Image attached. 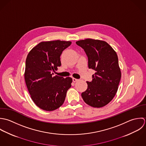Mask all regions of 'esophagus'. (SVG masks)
Returning <instances> with one entry per match:
<instances>
[{
  "instance_id": "esophagus-1",
  "label": "esophagus",
  "mask_w": 146,
  "mask_h": 146,
  "mask_svg": "<svg viewBox=\"0 0 146 146\" xmlns=\"http://www.w3.org/2000/svg\"><path fill=\"white\" fill-rule=\"evenodd\" d=\"M72 81H73V82H76L78 81V79H76V78H72Z\"/></svg>"
}]
</instances>
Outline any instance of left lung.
Returning a JSON list of instances; mask_svg holds the SVG:
<instances>
[{
	"label": "left lung",
	"instance_id": "obj_1",
	"mask_svg": "<svg viewBox=\"0 0 146 146\" xmlns=\"http://www.w3.org/2000/svg\"><path fill=\"white\" fill-rule=\"evenodd\" d=\"M88 58V66L95 71L92 81L81 94L88 105L100 108L108 104L116 94L121 73L116 52L106 42L86 39L76 42Z\"/></svg>",
	"mask_w": 146,
	"mask_h": 146
}]
</instances>
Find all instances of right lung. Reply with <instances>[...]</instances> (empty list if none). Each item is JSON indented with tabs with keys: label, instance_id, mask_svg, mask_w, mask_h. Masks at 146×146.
<instances>
[{
	"label": "right lung",
	"instance_id": "1",
	"mask_svg": "<svg viewBox=\"0 0 146 146\" xmlns=\"http://www.w3.org/2000/svg\"><path fill=\"white\" fill-rule=\"evenodd\" d=\"M70 41L42 42L34 47L26 59L25 80L31 98L40 109L52 111L64 102L72 79L55 76L53 72L61 64L60 55Z\"/></svg>",
	"mask_w": 146,
	"mask_h": 146
}]
</instances>
